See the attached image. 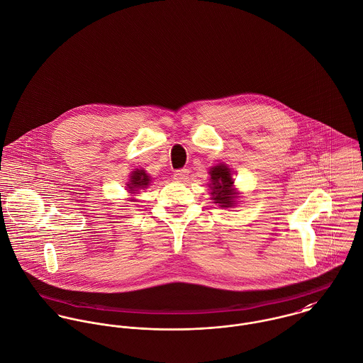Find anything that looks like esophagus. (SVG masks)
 Segmentation results:
<instances>
[{
    "instance_id": "obj_1",
    "label": "esophagus",
    "mask_w": 363,
    "mask_h": 363,
    "mask_svg": "<svg viewBox=\"0 0 363 363\" xmlns=\"http://www.w3.org/2000/svg\"><path fill=\"white\" fill-rule=\"evenodd\" d=\"M189 169H179V170H176L174 172V179L177 180V182H186L187 180V177H189Z\"/></svg>"
}]
</instances>
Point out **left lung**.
Here are the masks:
<instances>
[{
  "mask_svg": "<svg viewBox=\"0 0 363 363\" xmlns=\"http://www.w3.org/2000/svg\"><path fill=\"white\" fill-rule=\"evenodd\" d=\"M211 184L209 189L212 200L215 204H219V207H233L236 204V193L232 189L233 179L230 169L225 164H218L211 169Z\"/></svg>",
  "mask_w": 363,
  "mask_h": 363,
  "instance_id": "obj_1",
  "label": "left lung"
}]
</instances>
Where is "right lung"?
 Returning a JSON list of instances; mask_svg holds the SVG:
<instances>
[{
    "instance_id": "obj_1",
    "label": "right lung",
    "mask_w": 363,
    "mask_h": 363,
    "mask_svg": "<svg viewBox=\"0 0 363 363\" xmlns=\"http://www.w3.org/2000/svg\"><path fill=\"white\" fill-rule=\"evenodd\" d=\"M151 177L145 173V170L143 169H135L130 177V183L127 184L128 191L131 193H137L141 189H145L150 184Z\"/></svg>"
}]
</instances>
